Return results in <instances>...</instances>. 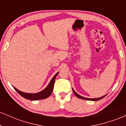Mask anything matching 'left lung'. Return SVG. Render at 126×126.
Instances as JSON below:
<instances>
[{"label":"left lung","instance_id":"1","mask_svg":"<svg viewBox=\"0 0 126 126\" xmlns=\"http://www.w3.org/2000/svg\"><path fill=\"white\" fill-rule=\"evenodd\" d=\"M73 91V92H74L75 95H76L77 97H78L79 98H80V99H85V100H89V101H98V100H99V99H102V98H103L104 97H105L106 95H104V96H101V97H99V98H85V97H83V96H80V95H79V94H78L77 93H76L75 91L73 90V89H72Z\"/></svg>","mask_w":126,"mask_h":126}]
</instances>
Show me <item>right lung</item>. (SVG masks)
I'll list each match as a JSON object with an SVG mask.
<instances>
[{"label": "right lung", "mask_w": 126, "mask_h": 126, "mask_svg": "<svg viewBox=\"0 0 126 126\" xmlns=\"http://www.w3.org/2000/svg\"><path fill=\"white\" fill-rule=\"evenodd\" d=\"M59 72H57L56 75H54V77L52 78L51 81L50 82L48 86H47L44 90H43L41 92H38V93L35 94H28V93H25V92H21V91H19L18 89H17L16 88L14 87V89H15V91L17 92L21 95L22 97L26 98V99H29V100H39V99H46V98H48V96H50V95L51 94L52 92H53V86H54V83L55 79H56V76L58 75Z\"/></svg>", "instance_id": "add662e5"}]
</instances>
